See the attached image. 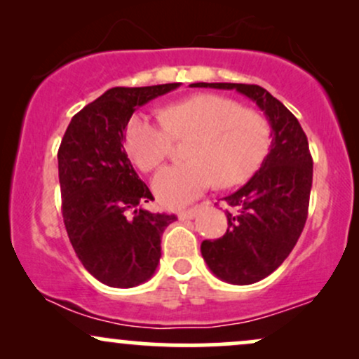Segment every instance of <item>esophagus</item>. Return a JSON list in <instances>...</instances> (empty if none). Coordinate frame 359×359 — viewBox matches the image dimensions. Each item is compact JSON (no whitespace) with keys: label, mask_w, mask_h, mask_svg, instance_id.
I'll return each mask as SVG.
<instances>
[{"label":"esophagus","mask_w":359,"mask_h":359,"mask_svg":"<svg viewBox=\"0 0 359 359\" xmlns=\"http://www.w3.org/2000/svg\"><path fill=\"white\" fill-rule=\"evenodd\" d=\"M197 214V208H191V209H185V211L179 212V219H192L194 216Z\"/></svg>","instance_id":"1"}]
</instances>
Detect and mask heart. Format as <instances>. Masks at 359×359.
I'll list each match as a JSON object with an SVG mask.
<instances>
[{"mask_svg":"<svg viewBox=\"0 0 359 359\" xmlns=\"http://www.w3.org/2000/svg\"><path fill=\"white\" fill-rule=\"evenodd\" d=\"M163 123L135 114L126 126L130 158L143 172H154L170 154L174 140H191L189 162L160 170L154 191L170 208L197 199L211 187H234L250 179L265 160L270 125L257 109L217 94H197L160 113Z\"/></svg>","mask_w":359,"mask_h":359,"instance_id":"heart-1","label":"heart"}]
</instances>
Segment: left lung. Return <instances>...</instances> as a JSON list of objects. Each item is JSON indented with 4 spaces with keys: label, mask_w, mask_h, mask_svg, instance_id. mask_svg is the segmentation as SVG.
<instances>
[{
    "label": "left lung",
    "mask_w": 359,
    "mask_h": 359,
    "mask_svg": "<svg viewBox=\"0 0 359 359\" xmlns=\"http://www.w3.org/2000/svg\"><path fill=\"white\" fill-rule=\"evenodd\" d=\"M194 88L236 89L258 104L271 125V145L259 170L222 197L228 229L204 240L201 253L217 278L250 285L269 277L283 263L307 221L312 187V156L297 118L257 84L196 82Z\"/></svg>",
    "instance_id": "8db88e82"
}]
</instances>
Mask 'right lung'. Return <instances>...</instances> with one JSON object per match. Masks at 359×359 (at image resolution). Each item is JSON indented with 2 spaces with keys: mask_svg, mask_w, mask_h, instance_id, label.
<instances>
[{
  "mask_svg": "<svg viewBox=\"0 0 359 359\" xmlns=\"http://www.w3.org/2000/svg\"><path fill=\"white\" fill-rule=\"evenodd\" d=\"M113 88L69 123L59 154L62 216L84 269L104 285L130 288L155 273L160 238L175 214L150 212L154 201L123 142L131 114L148 101L179 88Z\"/></svg>",
  "mask_w": 359,
  "mask_h": 359,
  "instance_id": "obj_1",
  "label": "right lung"
}]
</instances>
